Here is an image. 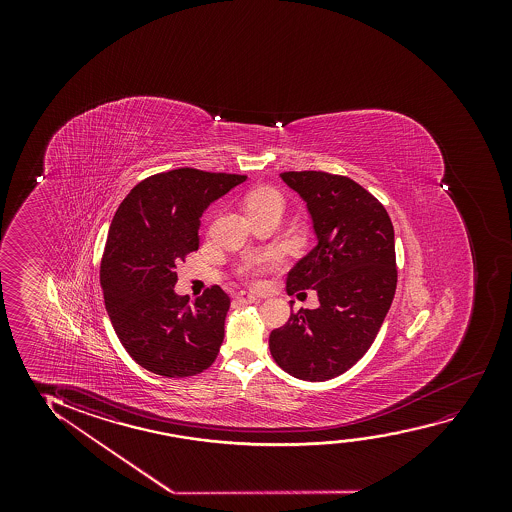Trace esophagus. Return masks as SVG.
I'll return each mask as SVG.
<instances>
[{"label": "esophagus", "mask_w": 512, "mask_h": 512, "mask_svg": "<svg viewBox=\"0 0 512 512\" xmlns=\"http://www.w3.org/2000/svg\"><path fill=\"white\" fill-rule=\"evenodd\" d=\"M236 301H238L239 304H252V302L257 301V297L250 294V292H246V290H241V292H238V295H236Z\"/></svg>", "instance_id": "1"}]
</instances>
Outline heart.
Returning a JSON list of instances; mask_svg holds the SVG:
<instances>
[{
  "label": "heart",
  "instance_id": "heart-1",
  "mask_svg": "<svg viewBox=\"0 0 512 512\" xmlns=\"http://www.w3.org/2000/svg\"><path fill=\"white\" fill-rule=\"evenodd\" d=\"M274 201H280L281 197L276 190L273 189H260L255 190L252 196L248 197V203L246 208H252V206H260V204L274 203ZM281 266L280 255L276 252H264L259 255H252L241 264L239 271L245 276L246 280L257 283L260 281L262 276H266L267 273H273L278 267Z\"/></svg>",
  "mask_w": 512,
  "mask_h": 512
}]
</instances>
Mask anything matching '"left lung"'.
Instances as JSON below:
<instances>
[{
	"mask_svg": "<svg viewBox=\"0 0 512 512\" xmlns=\"http://www.w3.org/2000/svg\"><path fill=\"white\" fill-rule=\"evenodd\" d=\"M306 201L318 245L288 273L287 292L316 290L320 308L292 311L269 336L274 362L294 378L348 371L378 336L397 288L395 234L385 206L348 176L285 171ZM292 304V301H290Z\"/></svg>",
	"mask_w": 512,
	"mask_h": 512,
	"instance_id": "obj_1",
	"label": "left lung"
}]
</instances>
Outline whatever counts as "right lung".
<instances>
[{"label":"right lung","mask_w":512,"mask_h":512,"mask_svg":"<svg viewBox=\"0 0 512 512\" xmlns=\"http://www.w3.org/2000/svg\"><path fill=\"white\" fill-rule=\"evenodd\" d=\"M245 175L173 169L148 176L120 203L101 259V288L113 329L147 371L189 378L206 371L224 341L231 299L218 285L176 295L175 267L199 248L208 204Z\"/></svg>","instance_id":"add662e5"}]
</instances>
